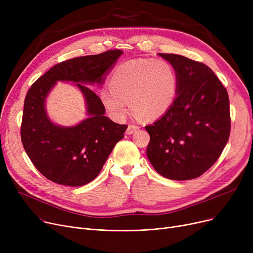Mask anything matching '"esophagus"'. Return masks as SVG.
Returning a JSON list of instances; mask_svg holds the SVG:
<instances>
[{
    "label": "esophagus",
    "instance_id": "obj_1",
    "mask_svg": "<svg viewBox=\"0 0 253 253\" xmlns=\"http://www.w3.org/2000/svg\"><path fill=\"white\" fill-rule=\"evenodd\" d=\"M138 130H139V126L133 125V124H129V126L127 128V131H126V133L127 134H133L134 132H136Z\"/></svg>",
    "mask_w": 253,
    "mask_h": 253
}]
</instances>
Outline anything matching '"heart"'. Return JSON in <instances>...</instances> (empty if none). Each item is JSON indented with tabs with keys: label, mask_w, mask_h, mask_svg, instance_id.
<instances>
[{
	"label": "heart",
	"mask_w": 253,
	"mask_h": 253,
	"mask_svg": "<svg viewBox=\"0 0 253 253\" xmlns=\"http://www.w3.org/2000/svg\"><path fill=\"white\" fill-rule=\"evenodd\" d=\"M176 93V72L168 61L136 58L117 66L111 86L102 87L99 96L116 120L125 119L130 105L139 118L156 120L168 112Z\"/></svg>",
	"instance_id": "obj_1"
}]
</instances>
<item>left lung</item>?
<instances>
[{
  "label": "left lung",
  "instance_id": "1",
  "mask_svg": "<svg viewBox=\"0 0 253 253\" xmlns=\"http://www.w3.org/2000/svg\"><path fill=\"white\" fill-rule=\"evenodd\" d=\"M159 55L176 72L177 95L162 118L145 126L151 137L147 155L166 178H197L217 161L229 140L228 91L206 64L176 54Z\"/></svg>",
  "mask_w": 253,
  "mask_h": 253
}]
</instances>
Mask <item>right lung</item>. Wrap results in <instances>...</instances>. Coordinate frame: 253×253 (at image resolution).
Segmentation results:
<instances>
[{"instance_id": "obj_1", "label": "right lung", "mask_w": 253, "mask_h": 253, "mask_svg": "<svg viewBox=\"0 0 253 253\" xmlns=\"http://www.w3.org/2000/svg\"><path fill=\"white\" fill-rule=\"evenodd\" d=\"M121 50L76 57L57 63L40 77L26 93L20 135L35 167L47 179L80 187L94 179L116 143L124 137L127 125L104 116L105 108L96 93L84 84H101ZM56 81H72L87 101L89 118L75 127L63 128L47 119L43 101Z\"/></svg>"}]
</instances>
